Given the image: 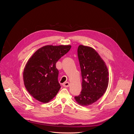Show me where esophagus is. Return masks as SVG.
Here are the masks:
<instances>
[{
    "label": "esophagus",
    "instance_id": "esophagus-1",
    "mask_svg": "<svg viewBox=\"0 0 134 134\" xmlns=\"http://www.w3.org/2000/svg\"><path fill=\"white\" fill-rule=\"evenodd\" d=\"M63 86L64 87H68L69 86V83L66 82H64L63 84Z\"/></svg>",
    "mask_w": 134,
    "mask_h": 134
}]
</instances>
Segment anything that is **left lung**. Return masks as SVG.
I'll return each mask as SVG.
<instances>
[{
	"label": "left lung",
	"mask_w": 134,
	"mask_h": 134,
	"mask_svg": "<svg viewBox=\"0 0 134 134\" xmlns=\"http://www.w3.org/2000/svg\"><path fill=\"white\" fill-rule=\"evenodd\" d=\"M78 57L82 74V91L75 99L81 106H87L99 99L108 84V71L104 61L93 48L79 45Z\"/></svg>",
	"instance_id": "8db88e82"
}]
</instances>
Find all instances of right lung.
<instances>
[{
    "instance_id": "add662e5",
    "label": "right lung",
    "mask_w": 134,
    "mask_h": 134,
    "mask_svg": "<svg viewBox=\"0 0 134 134\" xmlns=\"http://www.w3.org/2000/svg\"><path fill=\"white\" fill-rule=\"evenodd\" d=\"M70 48V45L44 46L28 61L23 71L24 84L36 99L47 103L57 94L61 86L56 63Z\"/></svg>"
}]
</instances>
